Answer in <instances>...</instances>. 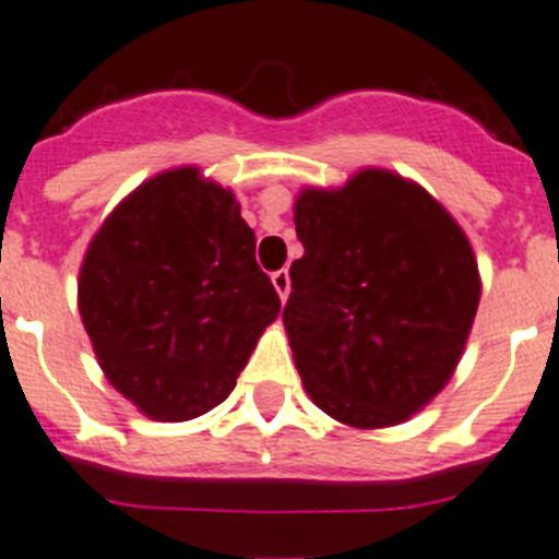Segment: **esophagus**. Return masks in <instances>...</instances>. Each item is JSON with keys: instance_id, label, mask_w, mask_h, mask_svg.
Returning a JSON list of instances; mask_svg holds the SVG:
<instances>
[{"instance_id": "esophagus-1", "label": "esophagus", "mask_w": 559, "mask_h": 559, "mask_svg": "<svg viewBox=\"0 0 559 559\" xmlns=\"http://www.w3.org/2000/svg\"><path fill=\"white\" fill-rule=\"evenodd\" d=\"M273 286H275V292L281 295V300H286V295H289V270H275Z\"/></svg>"}]
</instances>
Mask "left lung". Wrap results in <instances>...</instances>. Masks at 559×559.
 <instances>
[{"label":"left lung","mask_w":559,"mask_h":559,"mask_svg":"<svg viewBox=\"0 0 559 559\" xmlns=\"http://www.w3.org/2000/svg\"><path fill=\"white\" fill-rule=\"evenodd\" d=\"M304 255L284 309L311 401L356 429L395 426L454 373L479 306L460 225L401 175L365 169L295 203Z\"/></svg>","instance_id":"left-lung-1"}]
</instances>
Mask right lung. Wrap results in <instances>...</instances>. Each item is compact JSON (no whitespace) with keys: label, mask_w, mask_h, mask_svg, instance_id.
<instances>
[{"label":"right lung","mask_w":559,"mask_h":559,"mask_svg":"<svg viewBox=\"0 0 559 559\" xmlns=\"http://www.w3.org/2000/svg\"><path fill=\"white\" fill-rule=\"evenodd\" d=\"M78 300L110 384L169 424L228 399L281 311L234 194L194 167L155 175L114 209Z\"/></svg>","instance_id":"1"}]
</instances>
